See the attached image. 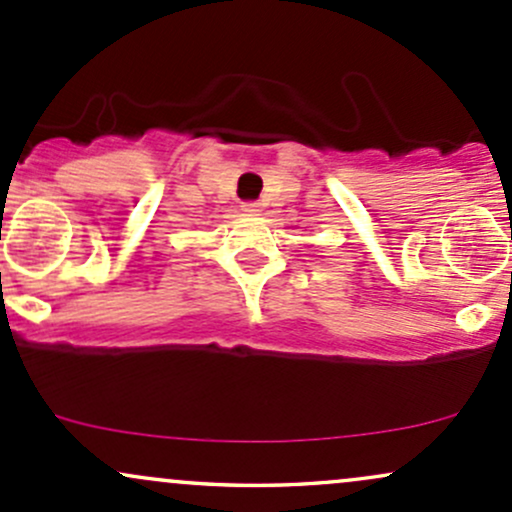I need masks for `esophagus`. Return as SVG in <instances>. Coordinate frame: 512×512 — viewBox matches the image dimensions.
Returning <instances> with one entry per match:
<instances>
[{
  "label": "esophagus",
  "instance_id": "esophagus-1",
  "mask_svg": "<svg viewBox=\"0 0 512 512\" xmlns=\"http://www.w3.org/2000/svg\"><path fill=\"white\" fill-rule=\"evenodd\" d=\"M243 211L247 213V216H260V204H243Z\"/></svg>",
  "mask_w": 512,
  "mask_h": 512
}]
</instances>
